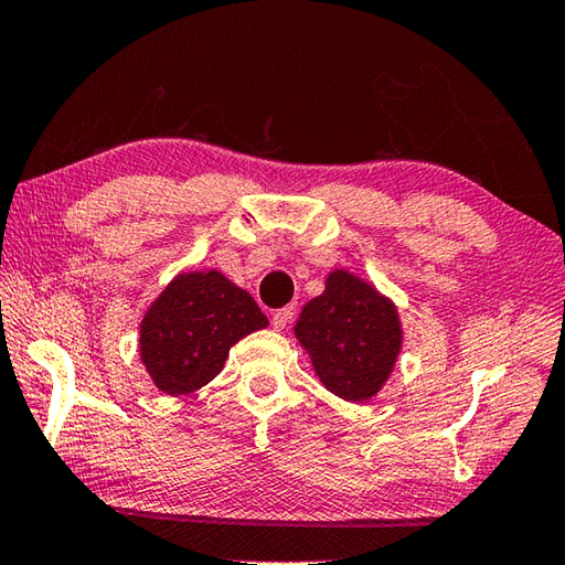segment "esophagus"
Segmentation results:
<instances>
[{
  "instance_id": "1",
  "label": "esophagus",
  "mask_w": 565,
  "mask_h": 565,
  "mask_svg": "<svg viewBox=\"0 0 565 565\" xmlns=\"http://www.w3.org/2000/svg\"><path fill=\"white\" fill-rule=\"evenodd\" d=\"M292 317H295V307H282V309H278V311H273V326L278 331H282L287 323L292 321Z\"/></svg>"
}]
</instances>
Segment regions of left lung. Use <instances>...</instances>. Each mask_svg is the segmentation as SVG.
Masks as SVG:
<instances>
[{"mask_svg":"<svg viewBox=\"0 0 565 565\" xmlns=\"http://www.w3.org/2000/svg\"><path fill=\"white\" fill-rule=\"evenodd\" d=\"M295 335L321 384L353 404L377 396L404 341L392 299L348 270L329 273L326 290L299 315Z\"/></svg>","mask_w":565,"mask_h":565,"instance_id":"obj_1","label":"left lung"}]
</instances>
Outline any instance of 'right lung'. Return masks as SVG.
<instances>
[{"mask_svg": "<svg viewBox=\"0 0 565 565\" xmlns=\"http://www.w3.org/2000/svg\"><path fill=\"white\" fill-rule=\"evenodd\" d=\"M266 326L254 297L220 270L181 273L147 309L140 358L159 392L191 394L217 377L234 343Z\"/></svg>", "mask_w": 565, "mask_h": 565, "instance_id": "right-lung-1", "label": "right lung"}]
</instances>
